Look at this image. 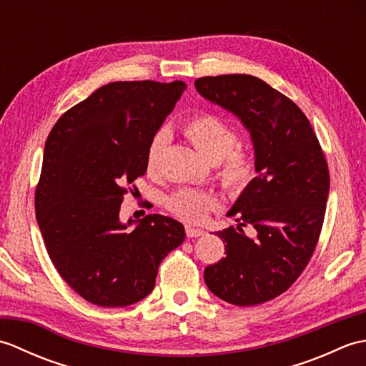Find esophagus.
I'll list each match as a JSON object with an SVG mask.
<instances>
[{
	"label": "esophagus",
	"mask_w": 366,
	"mask_h": 366,
	"mask_svg": "<svg viewBox=\"0 0 366 366\" xmlns=\"http://www.w3.org/2000/svg\"><path fill=\"white\" fill-rule=\"evenodd\" d=\"M185 234H187V237H199V236L204 234V231L187 224V227H185Z\"/></svg>",
	"instance_id": "34e87169"
}]
</instances>
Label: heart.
I'll return each instance as SVG.
<instances>
[{
  "mask_svg": "<svg viewBox=\"0 0 366 366\" xmlns=\"http://www.w3.org/2000/svg\"><path fill=\"white\" fill-rule=\"evenodd\" d=\"M184 134L209 160L219 162V173L223 187L232 197H239L250 187L258 176V163L252 151L236 147L239 132L227 119L212 113L193 114L184 122ZM169 143L168 129L154 132L146 147V168L155 171L163 151ZM219 206L211 192L198 189H179L167 198L169 212L192 223L203 222L209 212Z\"/></svg>",
  "mask_w": 366,
  "mask_h": 366,
  "instance_id": "b5f03b06",
  "label": "heart"
}]
</instances>
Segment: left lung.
<instances>
[{
  "mask_svg": "<svg viewBox=\"0 0 366 366\" xmlns=\"http://www.w3.org/2000/svg\"><path fill=\"white\" fill-rule=\"evenodd\" d=\"M195 86L237 116L258 163L254 182L228 212L237 227L217 231L227 256L204 269V282L232 305H259L283 294L313 256L330 187L327 162L307 116L266 81L231 74L203 76Z\"/></svg>",
  "mask_w": 366,
  "mask_h": 366,
  "instance_id": "8db88e82",
  "label": "left lung"
}]
</instances>
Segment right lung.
<instances>
[{
  "label": "right lung",
  "instance_id": "1",
  "mask_svg": "<svg viewBox=\"0 0 366 366\" xmlns=\"http://www.w3.org/2000/svg\"><path fill=\"white\" fill-rule=\"evenodd\" d=\"M184 89L179 80L108 83L46 138L34 197L39 229L58 274L94 305L144 299L162 259L184 242L182 223L171 217L119 220L127 185L147 169V143Z\"/></svg>",
  "mask_w": 366,
  "mask_h": 366
}]
</instances>
